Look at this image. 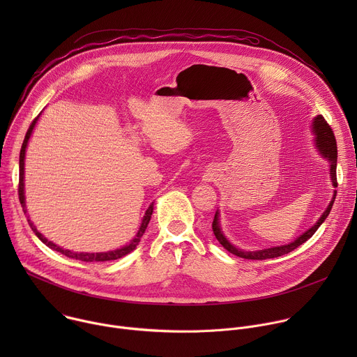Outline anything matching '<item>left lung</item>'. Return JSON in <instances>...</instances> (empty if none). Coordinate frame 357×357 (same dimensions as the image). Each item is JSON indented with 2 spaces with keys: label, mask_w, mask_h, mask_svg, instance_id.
<instances>
[{
  "label": "left lung",
  "mask_w": 357,
  "mask_h": 357,
  "mask_svg": "<svg viewBox=\"0 0 357 357\" xmlns=\"http://www.w3.org/2000/svg\"><path fill=\"white\" fill-rule=\"evenodd\" d=\"M312 130L315 134V142L317 146L321 152V155L326 160H329L331 164V178H332V183L336 188L337 186V181H336V162H337V145H336V139H335V134L331 128V126L326 123V120L322 116L315 117L314 123H312ZM336 197V190L333 192V197L329 203V206L326 208V211L324 212V215L319 218V220L305 233H302L295 241L285 244V245H278V247H271V248H264V250H259V251H243L236 248L233 244L229 243V240L225 237V234L220 230V225H219V213L216 212L213 223H212V229L213 233L216 236V238L219 240V243L231 254L241 259H247V260H266V259H275L280 256H284V254L291 252L292 250H295L296 247H299L302 243L307 241L308 238H311L315 231L319 229V226L325 222V219L328 218L332 206H333V202Z\"/></svg>",
  "instance_id": "8db88e82"
}]
</instances>
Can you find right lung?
<instances>
[{
  "instance_id": "add662e5",
  "label": "right lung",
  "mask_w": 357,
  "mask_h": 357,
  "mask_svg": "<svg viewBox=\"0 0 357 357\" xmlns=\"http://www.w3.org/2000/svg\"><path fill=\"white\" fill-rule=\"evenodd\" d=\"M38 117H39V116H38ZM38 117H36V119L32 121V124L29 126V128H28V131H26V135H25V139H24L22 146H21V152H20V183H18V196H20L21 206H22V209L25 211V213H26V209H25V196H24L25 148H26V145H28V139H29V137H31V134H32V130H33V127H35V124H36ZM152 211H154V203H151L149 208L146 209L145 216H144V219H142V223H141V226H139V230H138L137 236L134 237V240H132L128 245H124V247H121V248H117V250H114V251H107V252H75V251H70V250H65V248L56 245L55 243L49 241L46 237H43V236L36 230V227L33 226V223H32L29 219H28V223H29L31 229L33 230V233L38 236V238H39L43 244H46L49 248H52V250H55V251L62 252L63 256H66V257H69V259H75V260H80V261H86V263H93V261H110V260L121 259V257L127 256V254L131 252L132 250H135V247L138 245V243H139L142 234L145 233V229H146V226H148V223H149V220H151Z\"/></svg>"
}]
</instances>
